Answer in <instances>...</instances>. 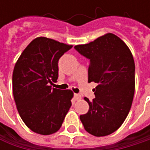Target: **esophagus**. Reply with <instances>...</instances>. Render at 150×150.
Here are the masks:
<instances>
[{
	"label": "esophagus",
	"instance_id": "esophagus-1",
	"mask_svg": "<svg viewBox=\"0 0 150 150\" xmlns=\"http://www.w3.org/2000/svg\"><path fill=\"white\" fill-rule=\"evenodd\" d=\"M74 97H75V101H79V100H81V95H78V94H75V95H74Z\"/></svg>",
	"mask_w": 150,
	"mask_h": 150
}]
</instances>
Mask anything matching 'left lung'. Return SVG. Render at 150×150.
<instances>
[{"label":"left lung","mask_w":150,"mask_h":150,"mask_svg":"<svg viewBox=\"0 0 150 150\" xmlns=\"http://www.w3.org/2000/svg\"><path fill=\"white\" fill-rule=\"evenodd\" d=\"M75 48L89 60L88 82L95 81L96 98L87 114L80 115L84 129L95 136L117 130L130 110L135 93V62L125 42L108 33Z\"/></svg>","instance_id":"1"}]
</instances>
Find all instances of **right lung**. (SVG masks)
Masks as SVG:
<instances>
[{
    "mask_svg": "<svg viewBox=\"0 0 150 150\" xmlns=\"http://www.w3.org/2000/svg\"><path fill=\"white\" fill-rule=\"evenodd\" d=\"M73 46L47 37L34 39L23 50L13 72V94L23 122L35 133L57 132L71 107L70 89L52 88L58 61Z\"/></svg>",
    "mask_w": 150,
    "mask_h": 150,
    "instance_id": "obj_1",
    "label": "right lung"
}]
</instances>
